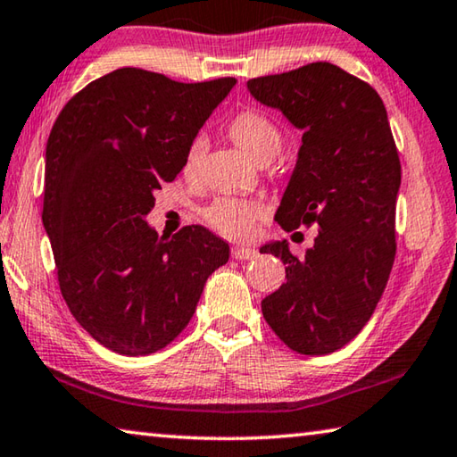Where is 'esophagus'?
Instances as JSON below:
<instances>
[{"label":"esophagus","mask_w":457,"mask_h":457,"mask_svg":"<svg viewBox=\"0 0 457 457\" xmlns=\"http://www.w3.org/2000/svg\"><path fill=\"white\" fill-rule=\"evenodd\" d=\"M231 256L236 260H254L258 256V252L252 248H244V245H236V248H231Z\"/></svg>","instance_id":"34e87169"}]
</instances>
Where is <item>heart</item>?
<instances>
[{
  "mask_svg": "<svg viewBox=\"0 0 457 457\" xmlns=\"http://www.w3.org/2000/svg\"><path fill=\"white\" fill-rule=\"evenodd\" d=\"M229 134L245 154L260 164L274 161L282 148V132L274 121L256 110H245L237 113L229 124ZM207 152V140L203 136L193 137L185 154V172L193 175L199 169ZM260 215L256 203L242 201L236 197H220L205 212L207 221L231 240H245L254 231V221Z\"/></svg>",
  "mask_w": 457,
  "mask_h": 457,
  "instance_id": "b5f03b06",
  "label": "heart"
}]
</instances>
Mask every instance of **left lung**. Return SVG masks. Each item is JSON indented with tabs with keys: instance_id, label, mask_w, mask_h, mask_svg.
Returning a JSON list of instances; mask_svg holds the SVG:
<instances>
[{
	"instance_id": "left-lung-1",
	"label": "left lung",
	"mask_w": 457,
	"mask_h": 457,
	"mask_svg": "<svg viewBox=\"0 0 457 457\" xmlns=\"http://www.w3.org/2000/svg\"><path fill=\"white\" fill-rule=\"evenodd\" d=\"M248 91L303 132L274 217L287 231L320 228L301 258L287 240L260 248L287 264V282L262 301V315L291 350L325 356L370 321L393 270L401 161L386 107L331 62L250 79Z\"/></svg>"
}]
</instances>
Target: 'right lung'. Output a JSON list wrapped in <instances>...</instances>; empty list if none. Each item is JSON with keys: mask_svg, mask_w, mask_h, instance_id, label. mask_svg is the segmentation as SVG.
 I'll return each mask as SVG.
<instances>
[{"mask_svg": "<svg viewBox=\"0 0 457 457\" xmlns=\"http://www.w3.org/2000/svg\"><path fill=\"white\" fill-rule=\"evenodd\" d=\"M234 85L126 67L87 85L54 121L42 223L72 317L107 350L148 356L169 345L228 262L229 245L209 229L158 236L146 215Z\"/></svg>", "mask_w": 457, "mask_h": 457, "instance_id": "1", "label": "right lung"}]
</instances>
